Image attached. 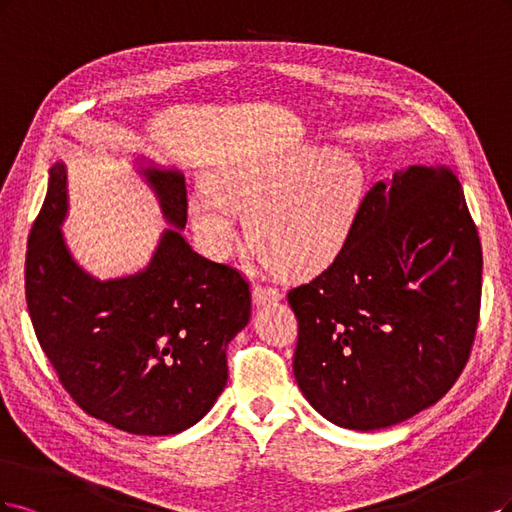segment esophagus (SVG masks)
<instances>
[{
	"mask_svg": "<svg viewBox=\"0 0 512 512\" xmlns=\"http://www.w3.org/2000/svg\"><path fill=\"white\" fill-rule=\"evenodd\" d=\"M253 298H255V304L266 306V304L278 302L280 298H283V293H280L272 285H263V283H259V280H253Z\"/></svg>",
	"mask_w": 512,
	"mask_h": 512,
	"instance_id": "obj_1",
	"label": "esophagus"
}]
</instances>
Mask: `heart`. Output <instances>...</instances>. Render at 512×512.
Returning <instances> with one entry per match:
<instances>
[{
	"label": "heart",
	"instance_id": "b5f03b06",
	"mask_svg": "<svg viewBox=\"0 0 512 512\" xmlns=\"http://www.w3.org/2000/svg\"><path fill=\"white\" fill-rule=\"evenodd\" d=\"M366 193V174L351 155L300 148L278 157L238 159L210 187L191 195V221L204 251L223 259L240 240L238 217L263 261L289 276H310L349 242Z\"/></svg>",
	"mask_w": 512,
	"mask_h": 512
}]
</instances>
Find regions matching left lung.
I'll use <instances>...</instances> for the list:
<instances>
[{
  "label": "left lung",
  "mask_w": 512,
  "mask_h": 512,
  "mask_svg": "<svg viewBox=\"0 0 512 512\" xmlns=\"http://www.w3.org/2000/svg\"><path fill=\"white\" fill-rule=\"evenodd\" d=\"M481 274V240L451 168L408 166L378 180L342 253L287 293L306 400L361 432L436 404L470 359Z\"/></svg>",
  "instance_id": "obj_1"
}]
</instances>
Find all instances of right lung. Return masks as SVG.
<instances>
[{
    "label": "right lung",
    "instance_id": "1",
    "mask_svg": "<svg viewBox=\"0 0 512 512\" xmlns=\"http://www.w3.org/2000/svg\"><path fill=\"white\" fill-rule=\"evenodd\" d=\"M146 178L168 221L185 227V178L159 170ZM65 208V168L57 163L29 232L25 298L59 383L87 415L123 432L187 430L227 383V344L251 315L249 280L168 229L144 272L102 283L65 249Z\"/></svg>",
    "mask_w": 512,
    "mask_h": 512
}]
</instances>
